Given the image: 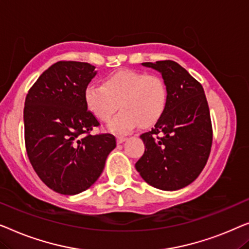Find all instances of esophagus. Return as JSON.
Segmentation results:
<instances>
[{
  "label": "esophagus",
  "instance_id": "34e87169",
  "mask_svg": "<svg viewBox=\"0 0 249 249\" xmlns=\"http://www.w3.org/2000/svg\"><path fill=\"white\" fill-rule=\"evenodd\" d=\"M126 140L125 136H117V143H123Z\"/></svg>",
  "mask_w": 249,
  "mask_h": 249
}]
</instances>
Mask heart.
Wrapping results in <instances>:
<instances>
[{
  "label": "heart",
  "instance_id": "b5f03b06",
  "mask_svg": "<svg viewBox=\"0 0 249 249\" xmlns=\"http://www.w3.org/2000/svg\"><path fill=\"white\" fill-rule=\"evenodd\" d=\"M85 100L100 122L109 121L120 104L122 111L110 122L109 128L125 133L136 124L148 127L159 120L167 107L168 88L159 75L124 70L106 78L104 86L88 85Z\"/></svg>",
  "mask_w": 249,
  "mask_h": 249
}]
</instances>
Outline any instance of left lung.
<instances>
[{
  "mask_svg": "<svg viewBox=\"0 0 249 249\" xmlns=\"http://www.w3.org/2000/svg\"><path fill=\"white\" fill-rule=\"evenodd\" d=\"M159 71L168 88V103L151 131L141 138L145 150L136 170L151 186L180 190L196 179L209 159L212 123L204 90L178 63H142Z\"/></svg>",
  "mask_w": 249,
  "mask_h": 249,
  "instance_id": "left-lung-1",
  "label": "left lung"
}]
</instances>
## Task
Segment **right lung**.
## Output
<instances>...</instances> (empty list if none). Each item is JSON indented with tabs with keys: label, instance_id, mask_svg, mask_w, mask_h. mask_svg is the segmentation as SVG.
I'll list each match as a JSON object with an SVG mask.
<instances>
[{
	"label": "right lung",
	"instance_id": "add662e5",
	"mask_svg": "<svg viewBox=\"0 0 249 249\" xmlns=\"http://www.w3.org/2000/svg\"><path fill=\"white\" fill-rule=\"evenodd\" d=\"M94 69L85 62L55 63L37 79L24 101L28 158L43 183L63 195L88 190L116 146L113 134H90L100 125L85 100Z\"/></svg>",
	"mask_w": 249,
	"mask_h": 249
}]
</instances>
